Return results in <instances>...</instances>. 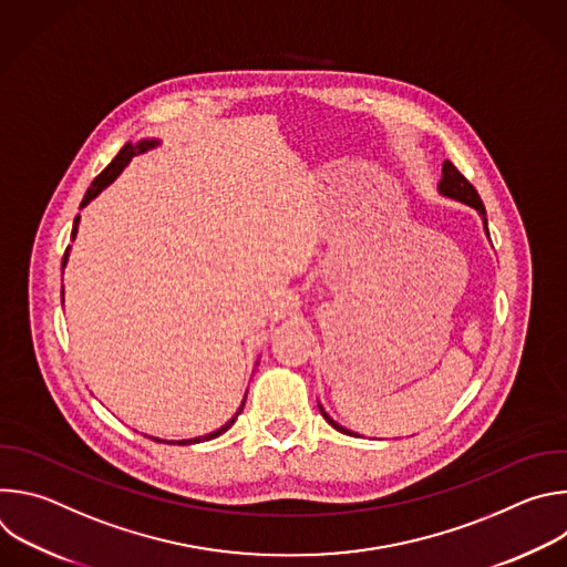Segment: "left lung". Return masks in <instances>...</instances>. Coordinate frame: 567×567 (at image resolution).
<instances>
[{"label":"left lung","mask_w":567,"mask_h":567,"mask_svg":"<svg viewBox=\"0 0 567 567\" xmlns=\"http://www.w3.org/2000/svg\"><path fill=\"white\" fill-rule=\"evenodd\" d=\"M437 190H440V195H444V197H451V199H455V202H462V204H466V206H471V208H475L477 210V215L482 217V224H484V233L489 235V226H487V210H484V204H482V199H480V195H477V190L466 182V177L451 164V161H444V166H442V182L437 184ZM318 409H320V415L326 417V422L330 424V426H334L337 431H341V433H346V435H354L352 431H348V429H343L341 424H337L328 413H326V409L320 406L318 403ZM359 437V435H357Z\"/></svg>","instance_id":"left-lung-1"}]
</instances>
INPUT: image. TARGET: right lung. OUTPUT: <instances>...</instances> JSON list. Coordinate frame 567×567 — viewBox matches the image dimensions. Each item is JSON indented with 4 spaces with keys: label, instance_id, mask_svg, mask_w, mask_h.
Instances as JSON below:
<instances>
[{
    "label": "right lung",
    "instance_id": "1",
    "mask_svg": "<svg viewBox=\"0 0 567 567\" xmlns=\"http://www.w3.org/2000/svg\"><path fill=\"white\" fill-rule=\"evenodd\" d=\"M158 145V141L156 138H143V141H138V143H125L123 147H121V152L114 156V161L112 164L92 182V186L87 188V193H85V199L80 202V208H85L94 197H99L121 173H123V168L130 164L132 161V156H136V154H143V152H147V150H152V147H156ZM78 221H80V215H75V219H73V228H71V239H75V233H78ZM66 260H69V247H66V251H64V258H62V269L66 267ZM64 298V296H62ZM245 401H247V394H245ZM245 401H241V406H239V411L221 426V429H217V431H213V433H208V435H202V437H193V440H171V442H166V444H199V442H208V440H215V437H219L221 433H226L233 424H235V420H237V415L241 413V409H245ZM154 442H161L158 437H152Z\"/></svg>",
    "mask_w": 567,
    "mask_h": 567
}]
</instances>
